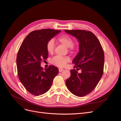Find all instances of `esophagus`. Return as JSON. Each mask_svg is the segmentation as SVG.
<instances>
[{
  "instance_id": "1",
  "label": "esophagus",
  "mask_w": 121,
  "mask_h": 121,
  "mask_svg": "<svg viewBox=\"0 0 121 121\" xmlns=\"http://www.w3.org/2000/svg\"><path fill=\"white\" fill-rule=\"evenodd\" d=\"M58 70H59V72H61L62 71H64V69H61V68H60L59 69H58Z\"/></svg>"
}]
</instances>
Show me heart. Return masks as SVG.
Returning <instances> with one entry per match:
<instances>
[{
  "label": "heart",
  "instance_id": "heart-1",
  "mask_svg": "<svg viewBox=\"0 0 121 121\" xmlns=\"http://www.w3.org/2000/svg\"><path fill=\"white\" fill-rule=\"evenodd\" d=\"M57 41L65 47L69 48L71 50H74V48L73 46L74 45V40L69 36L66 35H61L57 38ZM46 48L48 53L52 54L53 52L54 43L53 40H50L47 42ZM69 57H63L56 56L52 58V63L58 67H63L68 62H69Z\"/></svg>",
  "mask_w": 121,
  "mask_h": 121
}]
</instances>
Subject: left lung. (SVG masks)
Here are the masks:
<instances>
[{"instance_id": "obj_1", "label": "left lung", "mask_w": 121, "mask_h": 121, "mask_svg": "<svg viewBox=\"0 0 121 121\" xmlns=\"http://www.w3.org/2000/svg\"><path fill=\"white\" fill-rule=\"evenodd\" d=\"M74 36L79 43V52L73 60L74 68L66 81L68 89L75 95L82 97L96 87L104 73V56L97 38L92 32L83 30H65Z\"/></svg>"}]
</instances>
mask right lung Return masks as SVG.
I'll list each match as a JSON object with an SVG mask.
<instances>
[{
  "instance_id": "obj_1",
  "label": "right lung",
  "mask_w": 121,
  "mask_h": 121,
  "mask_svg": "<svg viewBox=\"0 0 121 121\" xmlns=\"http://www.w3.org/2000/svg\"><path fill=\"white\" fill-rule=\"evenodd\" d=\"M60 30L44 29L30 33L24 40L17 57V74L21 83L28 92L38 96L50 88L58 69L54 65L43 69L42 61L48 56L46 45Z\"/></svg>"
}]
</instances>
